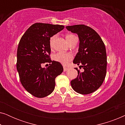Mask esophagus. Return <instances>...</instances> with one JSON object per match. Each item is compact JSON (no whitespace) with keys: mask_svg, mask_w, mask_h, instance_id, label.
<instances>
[{"mask_svg":"<svg viewBox=\"0 0 125 125\" xmlns=\"http://www.w3.org/2000/svg\"><path fill=\"white\" fill-rule=\"evenodd\" d=\"M68 68H66V67H64V72H66V71H68Z\"/></svg>","mask_w":125,"mask_h":125,"instance_id":"esophagus-1","label":"esophagus"}]
</instances>
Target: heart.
Instances as JSON below:
<instances>
[{
	"label": "heart",
	"instance_id": "b5f03b06",
	"mask_svg": "<svg viewBox=\"0 0 125 125\" xmlns=\"http://www.w3.org/2000/svg\"><path fill=\"white\" fill-rule=\"evenodd\" d=\"M75 36L72 34H67L66 35V39L67 42H69ZM56 36L53 35L49 39V45L52 47L53 42L55 39ZM73 59V54L71 53H62V52H58L57 53L54 54L53 56V60L54 61L60 62V64L64 65H67L69 61Z\"/></svg>",
	"mask_w": 125,
	"mask_h": 125
}]
</instances>
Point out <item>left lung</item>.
Returning a JSON list of instances; mask_svg holds the SVG:
<instances>
[{"label":"left lung","mask_w":125,"mask_h":125,"mask_svg":"<svg viewBox=\"0 0 125 125\" xmlns=\"http://www.w3.org/2000/svg\"><path fill=\"white\" fill-rule=\"evenodd\" d=\"M66 28L78 36L79 49L73 63L80 65V68L83 69L81 72L76 68L78 75L71 81V86L74 91L82 94L93 93L101 86L106 74L105 44L100 35L90 27L78 24Z\"/></svg>","instance_id":"obj_1"}]
</instances>
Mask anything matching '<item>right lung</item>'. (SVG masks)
<instances>
[{
    "label": "right lung",
    "mask_w": 125,
    "mask_h": 125,
    "mask_svg": "<svg viewBox=\"0 0 125 125\" xmlns=\"http://www.w3.org/2000/svg\"><path fill=\"white\" fill-rule=\"evenodd\" d=\"M64 28L62 25L36 23L22 36L17 51L16 68L20 80L27 92L37 98H43L52 93L55 78L62 72L60 62L50 57L49 39ZM48 62L44 68L42 63Z\"/></svg>",
    "instance_id": "obj_1"
}]
</instances>
